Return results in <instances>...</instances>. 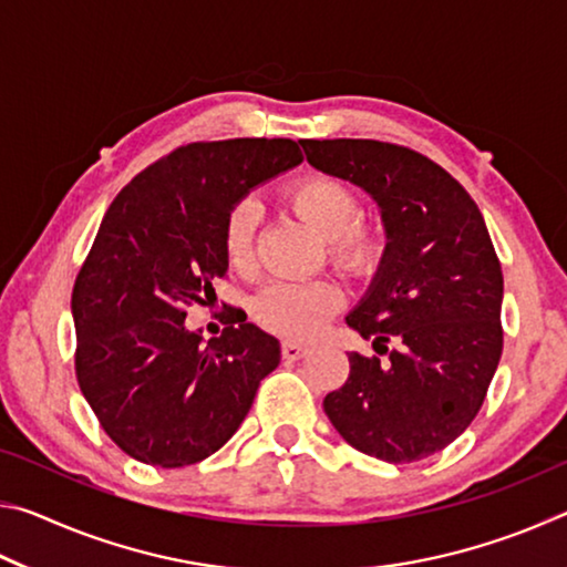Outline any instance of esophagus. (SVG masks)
<instances>
[{
	"instance_id": "34e87169",
	"label": "esophagus",
	"mask_w": 567,
	"mask_h": 567,
	"mask_svg": "<svg viewBox=\"0 0 567 567\" xmlns=\"http://www.w3.org/2000/svg\"><path fill=\"white\" fill-rule=\"evenodd\" d=\"M307 352H310V350H307L305 344H300V342H282V360H285V362L302 360Z\"/></svg>"
}]
</instances>
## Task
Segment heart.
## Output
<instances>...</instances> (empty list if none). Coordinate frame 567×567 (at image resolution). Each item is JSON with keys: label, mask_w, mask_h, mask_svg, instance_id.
Here are the masks:
<instances>
[{"label": "heart", "mask_w": 567, "mask_h": 567, "mask_svg": "<svg viewBox=\"0 0 567 567\" xmlns=\"http://www.w3.org/2000/svg\"><path fill=\"white\" fill-rule=\"evenodd\" d=\"M287 207L322 237L330 265L354 280L375 277L390 252L388 227L360 217L354 192L340 179L320 172L295 177L282 189ZM260 209L249 199L227 213L223 252L229 270L249 275L255 267V235ZM342 307V290L332 280L272 282L255 297L252 318L262 330L285 340H312Z\"/></svg>", "instance_id": "obj_1"}]
</instances>
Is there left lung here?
Here are the masks:
<instances>
[{
    "label": "left lung",
    "mask_w": 567,
    "mask_h": 567,
    "mask_svg": "<svg viewBox=\"0 0 567 567\" xmlns=\"http://www.w3.org/2000/svg\"><path fill=\"white\" fill-rule=\"evenodd\" d=\"M302 150L312 167L370 192L390 235L385 265L348 315L389 360L350 352L324 412L360 453L417 463L465 433L501 362L503 270L491 233L465 187L415 150L378 140H302Z\"/></svg>",
    "instance_id": "left-lung-1"
}]
</instances>
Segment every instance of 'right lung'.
I'll return each instance as SVG.
<instances>
[{
  "label": "right lung",
  "mask_w": 567,
  "mask_h": 567,
  "mask_svg": "<svg viewBox=\"0 0 567 567\" xmlns=\"http://www.w3.org/2000/svg\"><path fill=\"white\" fill-rule=\"evenodd\" d=\"M302 162L292 140L189 142L112 199L76 272L74 372L104 433L145 465L217 453L280 364V342L229 307L203 344L185 328L225 280L223 227L247 189Z\"/></svg>",
  "instance_id": "1"
}]
</instances>
